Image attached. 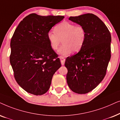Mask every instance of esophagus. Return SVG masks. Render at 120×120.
<instances>
[{"instance_id":"34e87169","label":"esophagus","mask_w":120,"mask_h":120,"mask_svg":"<svg viewBox=\"0 0 120 120\" xmlns=\"http://www.w3.org/2000/svg\"><path fill=\"white\" fill-rule=\"evenodd\" d=\"M60 61H61V63L62 65H64L65 62V59L63 56H60Z\"/></svg>"}]
</instances>
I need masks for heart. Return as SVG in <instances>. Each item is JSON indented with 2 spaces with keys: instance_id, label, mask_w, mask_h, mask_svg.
Instances as JSON below:
<instances>
[{
  "instance_id": "1",
  "label": "heart",
  "mask_w": 120,
  "mask_h": 120,
  "mask_svg": "<svg viewBox=\"0 0 120 120\" xmlns=\"http://www.w3.org/2000/svg\"><path fill=\"white\" fill-rule=\"evenodd\" d=\"M55 32H48L47 38L50 47L54 50L58 49L61 41L63 45L58 50L59 54L67 56L73 52H79L86 40L87 33L82 25H75L68 21H63L54 28Z\"/></svg>"
}]
</instances>
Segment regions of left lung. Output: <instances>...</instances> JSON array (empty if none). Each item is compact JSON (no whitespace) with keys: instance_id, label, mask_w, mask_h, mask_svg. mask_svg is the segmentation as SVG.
I'll use <instances>...</instances> for the list:
<instances>
[{"instance_id":"8db88e82","label":"left lung","mask_w":120,"mask_h":120,"mask_svg":"<svg viewBox=\"0 0 120 120\" xmlns=\"http://www.w3.org/2000/svg\"><path fill=\"white\" fill-rule=\"evenodd\" d=\"M68 19L83 26L87 37L80 51L66 59L67 83L73 92L86 94L94 89L106 75L111 58V34L104 23L93 14Z\"/></svg>"}]
</instances>
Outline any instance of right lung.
<instances>
[{"label": "right lung", "instance_id": "add662e5", "mask_svg": "<svg viewBox=\"0 0 120 120\" xmlns=\"http://www.w3.org/2000/svg\"><path fill=\"white\" fill-rule=\"evenodd\" d=\"M64 18L31 14L20 22L12 37L10 62L14 77L22 88L32 94L45 93L54 74L61 67L47 34Z\"/></svg>", "mask_w": 120, "mask_h": 120}]
</instances>
